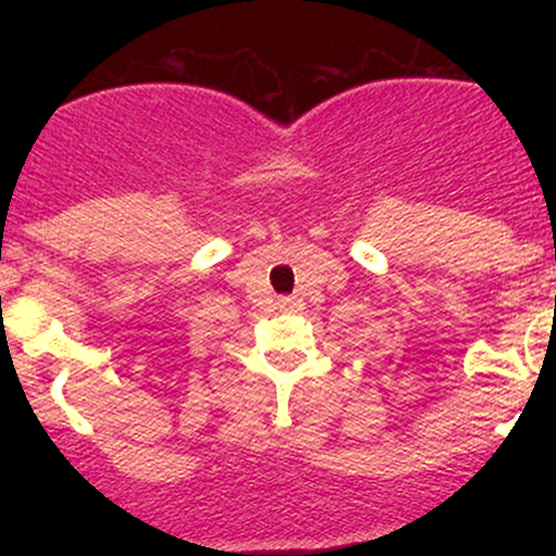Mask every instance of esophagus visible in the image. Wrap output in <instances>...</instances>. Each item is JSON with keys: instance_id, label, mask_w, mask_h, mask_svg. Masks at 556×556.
I'll list each match as a JSON object with an SVG mask.
<instances>
[{"instance_id": "1", "label": "esophagus", "mask_w": 556, "mask_h": 556, "mask_svg": "<svg viewBox=\"0 0 556 556\" xmlns=\"http://www.w3.org/2000/svg\"><path fill=\"white\" fill-rule=\"evenodd\" d=\"M279 308H285V311H292V314H295V311H300V300L298 298H279Z\"/></svg>"}]
</instances>
